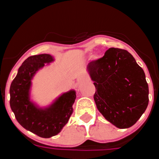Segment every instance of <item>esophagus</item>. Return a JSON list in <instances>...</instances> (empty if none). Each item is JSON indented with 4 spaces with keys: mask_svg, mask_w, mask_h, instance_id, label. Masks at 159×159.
<instances>
[{
    "mask_svg": "<svg viewBox=\"0 0 159 159\" xmlns=\"http://www.w3.org/2000/svg\"><path fill=\"white\" fill-rule=\"evenodd\" d=\"M85 80H86V79L84 78V77L79 76L78 78H77V82H78L79 84H80V83H82V82H84V81H85Z\"/></svg>",
    "mask_w": 159,
    "mask_h": 159,
    "instance_id": "1",
    "label": "esophagus"
}]
</instances>
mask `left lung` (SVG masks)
<instances>
[{"instance_id":"1","label":"left lung","mask_w":159,"mask_h":159,"mask_svg":"<svg viewBox=\"0 0 159 159\" xmlns=\"http://www.w3.org/2000/svg\"><path fill=\"white\" fill-rule=\"evenodd\" d=\"M95 104L103 117L119 128L130 127L148 106L149 88L143 68L130 52L111 48L90 62Z\"/></svg>"}]
</instances>
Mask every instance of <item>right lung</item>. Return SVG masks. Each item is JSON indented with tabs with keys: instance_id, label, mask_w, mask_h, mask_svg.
I'll return each mask as SVG.
<instances>
[{
	"instance_id": "obj_1",
	"label": "right lung",
	"mask_w": 159,
	"mask_h": 159,
	"mask_svg": "<svg viewBox=\"0 0 159 159\" xmlns=\"http://www.w3.org/2000/svg\"><path fill=\"white\" fill-rule=\"evenodd\" d=\"M53 61L49 54L29 57L19 67L10 86V107L18 123L24 128L42 138L59 134L73 112L76 98L75 91L63 94L49 107L38 108L29 99L31 80L35 73L46 63Z\"/></svg>"
}]
</instances>
